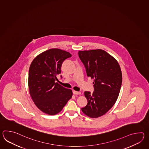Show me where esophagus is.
Masks as SVG:
<instances>
[{"label":"esophagus","instance_id":"obj_1","mask_svg":"<svg viewBox=\"0 0 149 149\" xmlns=\"http://www.w3.org/2000/svg\"><path fill=\"white\" fill-rule=\"evenodd\" d=\"M73 94L74 95H80L81 94V93L80 92H77V91H74L73 92Z\"/></svg>","mask_w":149,"mask_h":149}]
</instances>
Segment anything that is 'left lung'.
I'll use <instances>...</instances> for the list:
<instances>
[{"label": "left lung", "instance_id": "obj_1", "mask_svg": "<svg viewBox=\"0 0 149 149\" xmlns=\"http://www.w3.org/2000/svg\"><path fill=\"white\" fill-rule=\"evenodd\" d=\"M86 73L94 81V91L85 92L88 103L81 108L88 117L96 118L105 114L117 100L122 83V73L117 61L107 52L92 49L78 52Z\"/></svg>", "mask_w": 149, "mask_h": 149}]
</instances>
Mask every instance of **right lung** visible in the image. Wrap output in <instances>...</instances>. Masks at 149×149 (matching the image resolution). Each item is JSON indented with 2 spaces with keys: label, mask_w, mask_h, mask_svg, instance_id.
<instances>
[{
  "label": "right lung",
  "mask_w": 149,
  "mask_h": 149,
  "mask_svg": "<svg viewBox=\"0 0 149 149\" xmlns=\"http://www.w3.org/2000/svg\"><path fill=\"white\" fill-rule=\"evenodd\" d=\"M71 54L52 48L39 54L32 61L29 71V93L36 107L49 115L59 113L72 96V91L57 82L62 63Z\"/></svg>",
  "instance_id": "obj_1"
}]
</instances>
